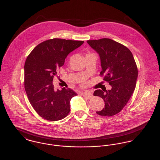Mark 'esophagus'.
Listing matches in <instances>:
<instances>
[{"mask_svg": "<svg viewBox=\"0 0 160 160\" xmlns=\"http://www.w3.org/2000/svg\"><path fill=\"white\" fill-rule=\"evenodd\" d=\"M81 94L84 97L86 98L87 99H90L92 98V94L89 92H81Z\"/></svg>", "mask_w": 160, "mask_h": 160, "instance_id": "esophagus-1", "label": "esophagus"}]
</instances>
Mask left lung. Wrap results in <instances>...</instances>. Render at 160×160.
<instances>
[{"label": "left lung", "instance_id": "left-lung-1", "mask_svg": "<svg viewBox=\"0 0 160 160\" xmlns=\"http://www.w3.org/2000/svg\"><path fill=\"white\" fill-rule=\"evenodd\" d=\"M99 54L104 80L112 86L110 90L98 89L94 96L104 101L105 107L96 112L102 116H112L120 112L131 98L136 86L138 69L132 52L123 45L109 38L87 41Z\"/></svg>", "mask_w": 160, "mask_h": 160}]
</instances>
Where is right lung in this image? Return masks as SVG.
Masks as SVG:
<instances>
[{
	"instance_id": "obj_1",
	"label": "right lung",
	"mask_w": 160,
	"mask_h": 160,
	"mask_svg": "<svg viewBox=\"0 0 160 160\" xmlns=\"http://www.w3.org/2000/svg\"><path fill=\"white\" fill-rule=\"evenodd\" d=\"M83 41L54 38L37 45L28 56L25 66V89L31 105L43 118L57 121L70 111V101L77 94L70 88L54 90V76L67 56Z\"/></svg>"
}]
</instances>
